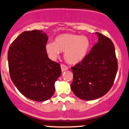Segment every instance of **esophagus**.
Returning <instances> with one entry per match:
<instances>
[{
	"mask_svg": "<svg viewBox=\"0 0 129 129\" xmlns=\"http://www.w3.org/2000/svg\"><path fill=\"white\" fill-rule=\"evenodd\" d=\"M61 69L62 72H63V71H64L68 70V68L67 66H66V65L61 64Z\"/></svg>",
	"mask_w": 129,
	"mask_h": 129,
	"instance_id": "34e87169",
	"label": "esophagus"
}]
</instances>
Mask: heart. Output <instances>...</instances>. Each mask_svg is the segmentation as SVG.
I'll list each match as a JSON object with an SVG mask.
<instances>
[{
  "instance_id": "obj_1",
  "label": "heart",
  "mask_w": 129,
  "mask_h": 129,
  "mask_svg": "<svg viewBox=\"0 0 129 129\" xmlns=\"http://www.w3.org/2000/svg\"><path fill=\"white\" fill-rule=\"evenodd\" d=\"M90 42L86 36L62 34L55 37L54 42L45 44V50L50 58L55 59L60 52H64L65 61L71 64L82 61L88 53Z\"/></svg>"
}]
</instances>
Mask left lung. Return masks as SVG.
<instances>
[{"label": "left lung", "instance_id": "1", "mask_svg": "<svg viewBox=\"0 0 129 129\" xmlns=\"http://www.w3.org/2000/svg\"><path fill=\"white\" fill-rule=\"evenodd\" d=\"M98 41L85 59L71 68V88L83 100L97 99L111 89L117 71L114 45L110 39L96 33Z\"/></svg>", "mask_w": 129, "mask_h": 129}]
</instances>
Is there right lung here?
Returning <instances> with one entry per match:
<instances>
[{
    "label": "right lung",
    "instance_id": "1",
    "mask_svg": "<svg viewBox=\"0 0 129 129\" xmlns=\"http://www.w3.org/2000/svg\"><path fill=\"white\" fill-rule=\"evenodd\" d=\"M48 39L42 31H24L8 52L11 79L21 93L36 102L52 97L55 82L61 73L59 64L51 60L45 52Z\"/></svg>",
    "mask_w": 129,
    "mask_h": 129
}]
</instances>
